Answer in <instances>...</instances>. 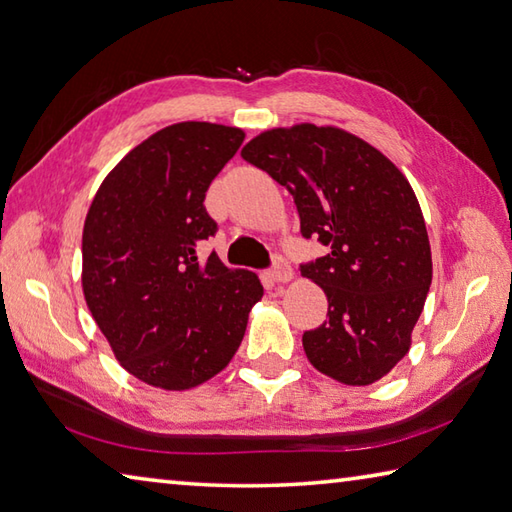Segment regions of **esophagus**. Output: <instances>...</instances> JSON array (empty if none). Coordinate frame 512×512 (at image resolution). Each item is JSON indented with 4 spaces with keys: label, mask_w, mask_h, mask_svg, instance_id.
I'll return each instance as SVG.
<instances>
[{
    "label": "esophagus",
    "mask_w": 512,
    "mask_h": 512,
    "mask_svg": "<svg viewBox=\"0 0 512 512\" xmlns=\"http://www.w3.org/2000/svg\"><path fill=\"white\" fill-rule=\"evenodd\" d=\"M269 278H272L274 283H289L294 278V272L281 256H276V263L272 267V272H269Z\"/></svg>",
    "instance_id": "34e87169"
}]
</instances>
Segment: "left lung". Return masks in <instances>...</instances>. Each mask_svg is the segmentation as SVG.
I'll list each match as a JSON object with an SVG mask.
<instances>
[{
	"instance_id": "obj_1",
	"label": "left lung",
	"mask_w": 512,
	"mask_h": 512,
	"mask_svg": "<svg viewBox=\"0 0 512 512\" xmlns=\"http://www.w3.org/2000/svg\"><path fill=\"white\" fill-rule=\"evenodd\" d=\"M240 156L287 187L303 236L330 249L301 267L327 296V321L303 334L307 361L345 385L379 381L408 354L432 283L410 182L370 142L332 124L263 131Z\"/></svg>"
}]
</instances>
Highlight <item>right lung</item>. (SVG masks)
<instances>
[{
    "instance_id": "right-lung-1",
    "label": "right lung",
    "mask_w": 512,
    "mask_h": 512,
    "mask_svg": "<svg viewBox=\"0 0 512 512\" xmlns=\"http://www.w3.org/2000/svg\"><path fill=\"white\" fill-rule=\"evenodd\" d=\"M245 131L178 122L133 147L93 196L82 231V292L113 356L153 388L182 392L234 359L263 285L216 254L205 194Z\"/></svg>"
}]
</instances>
